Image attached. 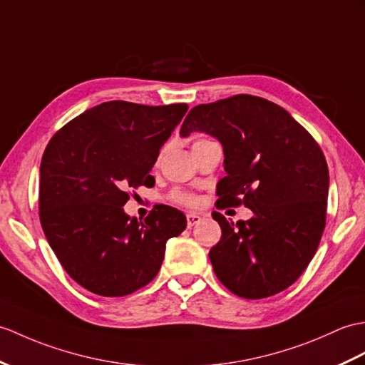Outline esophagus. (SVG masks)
Segmentation results:
<instances>
[{"label": "esophagus", "instance_id": "1", "mask_svg": "<svg viewBox=\"0 0 365 365\" xmlns=\"http://www.w3.org/2000/svg\"><path fill=\"white\" fill-rule=\"evenodd\" d=\"M200 219L202 217L199 215H196V213H188V215H186V224H188V227H192V225L199 224Z\"/></svg>", "mask_w": 365, "mask_h": 365}]
</instances>
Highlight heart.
Wrapping results in <instances>:
<instances>
[{"label": "heart", "mask_w": 365, "mask_h": 365, "mask_svg": "<svg viewBox=\"0 0 365 365\" xmlns=\"http://www.w3.org/2000/svg\"><path fill=\"white\" fill-rule=\"evenodd\" d=\"M200 141H205V140H197L196 143H200ZM171 199L175 203H180V205H196L197 203L196 197L191 196V194H188V192H182V191H174L171 194Z\"/></svg>", "instance_id": "obj_1"}]
</instances>
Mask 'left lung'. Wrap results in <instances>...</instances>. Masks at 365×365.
Segmentation results:
<instances>
[{
  "label": "left lung",
  "mask_w": 365,
  "mask_h": 365,
  "mask_svg": "<svg viewBox=\"0 0 365 365\" xmlns=\"http://www.w3.org/2000/svg\"><path fill=\"white\" fill-rule=\"evenodd\" d=\"M191 132H205L224 148L219 205L253 211L236 224L213 211L222 236L208 257L219 282L242 299L284 291L308 267L325 228L324 152L283 107L252 95L191 108L180 135Z\"/></svg>",
  "instance_id": "left-lung-1"
}]
</instances>
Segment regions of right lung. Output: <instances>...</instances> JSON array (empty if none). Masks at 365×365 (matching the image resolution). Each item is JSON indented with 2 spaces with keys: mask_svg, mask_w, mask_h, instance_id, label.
I'll list each match as a JSON object with an SVG mask.
<instances>
[{
  "mask_svg": "<svg viewBox=\"0 0 365 365\" xmlns=\"http://www.w3.org/2000/svg\"><path fill=\"white\" fill-rule=\"evenodd\" d=\"M188 106L110 101L65 124L43 152L38 215L57 259L76 283L123 297L155 278L166 241L186 228L177 208L157 205L144 221L124 213L129 190L150 186L160 148Z\"/></svg>",
  "mask_w": 365,
  "mask_h": 365,
  "instance_id": "right-lung-1",
  "label": "right lung"
}]
</instances>
